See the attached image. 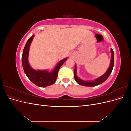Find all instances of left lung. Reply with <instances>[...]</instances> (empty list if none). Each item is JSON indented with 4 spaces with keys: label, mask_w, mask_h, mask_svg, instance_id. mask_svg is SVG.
Returning a JSON list of instances; mask_svg holds the SVG:
<instances>
[{
    "label": "left lung",
    "mask_w": 131,
    "mask_h": 131,
    "mask_svg": "<svg viewBox=\"0 0 131 131\" xmlns=\"http://www.w3.org/2000/svg\"><path fill=\"white\" fill-rule=\"evenodd\" d=\"M111 53H112V58H111V62H110V65L109 68H108V70L106 71V72L103 75H102V77L97 79L96 80L93 81H86L81 80L80 79H79L77 76V67L75 66V69H74V76L75 81H77L78 84L82 85V86H97L98 85H100L102 84L103 82H104L108 78L109 75H110L111 73H112L114 64V51L113 49H111Z\"/></svg>",
    "instance_id": "obj_1"
}]
</instances>
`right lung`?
<instances>
[{
    "instance_id": "add662e5",
    "label": "right lung",
    "mask_w": 131,
    "mask_h": 131,
    "mask_svg": "<svg viewBox=\"0 0 131 131\" xmlns=\"http://www.w3.org/2000/svg\"><path fill=\"white\" fill-rule=\"evenodd\" d=\"M34 35H32L28 41L23 51L22 56V64L23 70L27 77L33 84L39 87L46 88L53 84L56 81L59 68L64 63L67 58L62 59L55 67L52 72H49L46 70H35L32 69L29 66L28 61V56L30 43Z\"/></svg>"
}]
</instances>
